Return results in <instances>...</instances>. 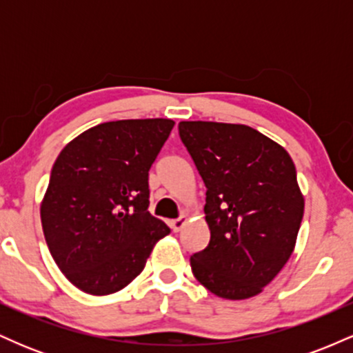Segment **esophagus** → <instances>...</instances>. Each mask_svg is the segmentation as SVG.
Here are the masks:
<instances>
[{
    "label": "esophagus",
    "instance_id": "1",
    "mask_svg": "<svg viewBox=\"0 0 353 353\" xmlns=\"http://www.w3.org/2000/svg\"><path fill=\"white\" fill-rule=\"evenodd\" d=\"M185 222H188V219L179 217V219H174V221H169V225H171L174 232H179V230L185 225Z\"/></svg>",
    "mask_w": 353,
    "mask_h": 353
}]
</instances>
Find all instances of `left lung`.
<instances>
[{"label":"left lung","mask_w":353,"mask_h":353,"mask_svg":"<svg viewBox=\"0 0 353 353\" xmlns=\"http://www.w3.org/2000/svg\"><path fill=\"white\" fill-rule=\"evenodd\" d=\"M179 136L208 188L210 241L190 257L194 277L217 297H254L287 264L301 229L292 157L244 124L182 121Z\"/></svg>","instance_id":"left-lung-1"}]
</instances>
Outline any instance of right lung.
Listing matches in <instances>:
<instances>
[{
    "label": "right lung",
    "instance_id": "right-lung-1",
    "mask_svg": "<svg viewBox=\"0 0 353 353\" xmlns=\"http://www.w3.org/2000/svg\"><path fill=\"white\" fill-rule=\"evenodd\" d=\"M171 119L103 123L71 141L52 165L41 202L44 239L72 285L91 295L124 289L171 232L149 214V169Z\"/></svg>",
    "mask_w": 353,
    "mask_h": 353
}]
</instances>
